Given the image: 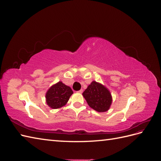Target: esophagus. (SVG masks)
I'll return each instance as SVG.
<instances>
[{
  "instance_id": "esophagus-1",
  "label": "esophagus",
  "mask_w": 161,
  "mask_h": 161,
  "mask_svg": "<svg viewBox=\"0 0 161 161\" xmlns=\"http://www.w3.org/2000/svg\"><path fill=\"white\" fill-rule=\"evenodd\" d=\"M82 92H83V91H82V89H80V91H78V92H79V93H82Z\"/></svg>"
}]
</instances>
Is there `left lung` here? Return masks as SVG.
<instances>
[{
    "label": "left lung",
    "mask_w": 161,
    "mask_h": 161,
    "mask_svg": "<svg viewBox=\"0 0 161 161\" xmlns=\"http://www.w3.org/2000/svg\"><path fill=\"white\" fill-rule=\"evenodd\" d=\"M82 95L89 107L98 112L107 111L112 103V97L109 91L96 81L91 82Z\"/></svg>",
    "instance_id": "obj_1"
}]
</instances>
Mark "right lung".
Segmentation results:
<instances>
[{
    "label": "right lung",
    "mask_w": 161,
    "mask_h": 161,
    "mask_svg": "<svg viewBox=\"0 0 161 161\" xmlns=\"http://www.w3.org/2000/svg\"><path fill=\"white\" fill-rule=\"evenodd\" d=\"M73 91L69 86L60 81L52 85L46 94V103L52 109H58L64 106Z\"/></svg>",
    "instance_id": "right-lung-1"
}]
</instances>
